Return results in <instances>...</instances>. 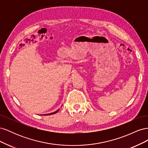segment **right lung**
<instances>
[{
    "instance_id": "right-lung-1",
    "label": "right lung",
    "mask_w": 148,
    "mask_h": 148,
    "mask_svg": "<svg viewBox=\"0 0 148 148\" xmlns=\"http://www.w3.org/2000/svg\"><path fill=\"white\" fill-rule=\"evenodd\" d=\"M59 110H59H57V111H56V112H52V113H51V114H46V115H52V114H56V113H57L58 111Z\"/></svg>"
}]
</instances>
